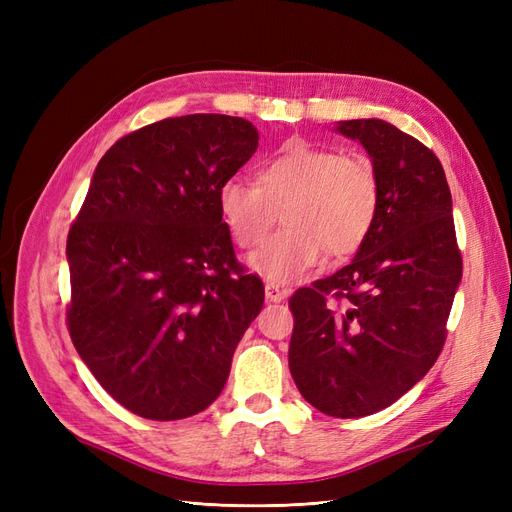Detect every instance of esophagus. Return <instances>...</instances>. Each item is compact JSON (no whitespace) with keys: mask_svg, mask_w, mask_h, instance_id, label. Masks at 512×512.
<instances>
[{"mask_svg":"<svg viewBox=\"0 0 512 512\" xmlns=\"http://www.w3.org/2000/svg\"><path fill=\"white\" fill-rule=\"evenodd\" d=\"M265 297H267V301H271V303H280V301H284V297H286V292L277 286V284H267L265 286Z\"/></svg>","mask_w":512,"mask_h":512,"instance_id":"obj_1","label":"esophagus"}]
</instances>
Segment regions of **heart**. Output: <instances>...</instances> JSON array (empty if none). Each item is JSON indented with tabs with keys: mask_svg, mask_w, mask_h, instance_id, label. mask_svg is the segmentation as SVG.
Wrapping results in <instances>:
<instances>
[{
	"mask_svg": "<svg viewBox=\"0 0 512 512\" xmlns=\"http://www.w3.org/2000/svg\"><path fill=\"white\" fill-rule=\"evenodd\" d=\"M380 200L378 170L367 156L301 138L262 162L256 181L230 177L220 188L224 222L243 250L265 239L277 213H284L286 228L247 260L271 284L301 280L322 254L359 252L376 226Z\"/></svg>",
	"mask_w": 512,
	"mask_h": 512,
	"instance_id": "obj_1",
	"label": "heart"
}]
</instances>
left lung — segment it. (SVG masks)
I'll return each instance as SVG.
<instances>
[{
  "mask_svg": "<svg viewBox=\"0 0 512 512\" xmlns=\"http://www.w3.org/2000/svg\"><path fill=\"white\" fill-rule=\"evenodd\" d=\"M337 130L374 162L380 213L350 265L290 297L288 365L316 410L359 418L395 404L438 361L463 262L436 153L382 119Z\"/></svg>",
  "mask_w": 512,
  "mask_h": 512,
  "instance_id": "left-lung-1",
  "label": "left lung"
}]
</instances>
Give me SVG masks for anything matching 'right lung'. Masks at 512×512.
Wrapping results in <instances>:
<instances>
[{"instance_id":"obj_1","label":"right lung","mask_w":512,"mask_h":512,"mask_svg":"<svg viewBox=\"0 0 512 512\" xmlns=\"http://www.w3.org/2000/svg\"><path fill=\"white\" fill-rule=\"evenodd\" d=\"M258 149L228 115L168 117L108 149L68 232V331L117 404L151 421L209 408L265 303L220 188Z\"/></svg>"}]
</instances>
